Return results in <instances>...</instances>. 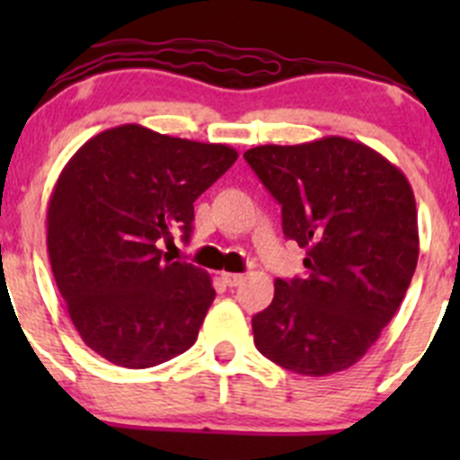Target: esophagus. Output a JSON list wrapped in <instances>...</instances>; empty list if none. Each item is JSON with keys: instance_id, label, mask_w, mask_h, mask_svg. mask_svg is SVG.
I'll list each match as a JSON object with an SVG mask.
<instances>
[{"instance_id": "34e87169", "label": "esophagus", "mask_w": 460, "mask_h": 460, "mask_svg": "<svg viewBox=\"0 0 460 460\" xmlns=\"http://www.w3.org/2000/svg\"><path fill=\"white\" fill-rule=\"evenodd\" d=\"M222 280H225L229 287H238V285H243L244 276H243V273H229V271H225V273H222Z\"/></svg>"}]
</instances>
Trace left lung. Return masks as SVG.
Wrapping results in <instances>:
<instances>
[{
  "label": "left lung",
  "mask_w": 460,
  "mask_h": 460,
  "mask_svg": "<svg viewBox=\"0 0 460 460\" xmlns=\"http://www.w3.org/2000/svg\"><path fill=\"white\" fill-rule=\"evenodd\" d=\"M244 160L280 202L287 238L307 249V276L278 278L253 342L289 372H342L378 341L414 276V191L387 157L341 136L253 146Z\"/></svg>",
  "instance_id": "8db88e82"
}]
</instances>
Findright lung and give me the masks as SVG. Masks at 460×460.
<instances>
[{
    "mask_svg": "<svg viewBox=\"0 0 460 460\" xmlns=\"http://www.w3.org/2000/svg\"><path fill=\"white\" fill-rule=\"evenodd\" d=\"M238 151L140 124L97 133L55 182L46 247L82 341L109 363L155 367L196 342L216 298L207 271L162 258L171 231L189 240L193 202Z\"/></svg>",
    "mask_w": 460,
    "mask_h": 460,
    "instance_id": "obj_1",
    "label": "right lung"
}]
</instances>
